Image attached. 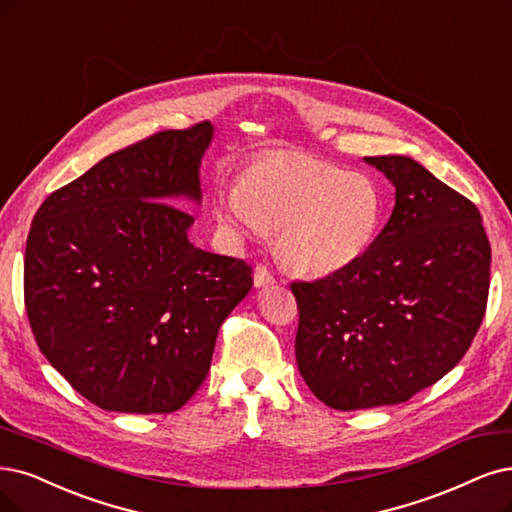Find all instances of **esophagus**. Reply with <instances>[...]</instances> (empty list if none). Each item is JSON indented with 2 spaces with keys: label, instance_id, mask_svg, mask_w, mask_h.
Instances as JSON below:
<instances>
[{
  "label": "esophagus",
  "instance_id": "1",
  "mask_svg": "<svg viewBox=\"0 0 512 512\" xmlns=\"http://www.w3.org/2000/svg\"><path fill=\"white\" fill-rule=\"evenodd\" d=\"M253 282H255V287L272 285V282H274V274H272L266 266H257V268H255V274H253Z\"/></svg>",
  "mask_w": 512,
  "mask_h": 512
}]
</instances>
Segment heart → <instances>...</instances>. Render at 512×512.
<instances>
[{
    "label": "heart",
    "mask_w": 512,
    "mask_h": 512,
    "mask_svg": "<svg viewBox=\"0 0 512 512\" xmlns=\"http://www.w3.org/2000/svg\"><path fill=\"white\" fill-rule=\"evenodd\" d=\"M217 221L236 236L276 232L278 257L304 276L350 266L375 238L382 196L363 173L285 151L246 166L217 194Z\"/></svg>",
    "instance_id": "heart-1"
}]
</instances>
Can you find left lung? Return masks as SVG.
I'll use <instances>...</instances> for the list:
<instances>
[{
  "instance_id": "1",
  "label": "left lung",
  "mask_w": 512,
  "mask_h": 512,
  "mask_svg": "<svg viewBox=\"0 0 512 512\" xmlns=\"http://www.w3.org/2000/svg\"><path fill=\"white\" fill-rule=\"evenodd\" d=\"M365 162L396 189L384 230L350 266L291 285L299 373L339 411L405 403L439 382L470 348L489 293L479 208L407 156Z\"/></svg>"
}]
</instances>
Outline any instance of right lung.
Instances as JSON below:
<instances>
[{"mask_svg":"<svg viewBox=\"0 0 512 512\" xmlns=\"http://www.w3.org/2000/svg\"><path fill=\"white\" fill-rule=\"evenodd\" d=\"M213 124L162 130L103 158L37 208L25 306L48 363L105 411L173 413L204 382L219 327L253 287L242 259L198 249Z\"/></svg>","mask_w":512,"mask_h":512,"instance_id":"1","label":"right lung"}]
</instances>
